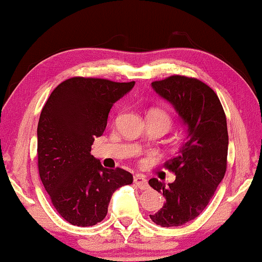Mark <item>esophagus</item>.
Instances as JSON below:
<instances>
[{
	"label": "esophagus",
	"mask_w": 262,
	"mask_h": 262,
	"mask_svg": "<svg viewBox=\"0 0 262 262\" xmlns=\"http://www.w3.org/2000/svg\"><path fill=\"white\" fill-rule=\"evenodd\" d=\"M134 184L137 187L140 188V190H147L148 188V183L146 178L142 174H136L134 178Z\"/></svg>",
	"instance_id": "esophagus-1"
}]
</instances>
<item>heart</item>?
Here are the masks:
<instances>
[{
  "label": "heart",
  "instance_id": "1",
  "mask_svg": "<svg viewBox=\"0 0 262 262\" xmlns=\"http://www.w3.org/2000/svg\"><path fill=\"white\" fill-rule=\"evenodd\" d=\"M147 118H152V119L159 120V122L164 123L167 127H170L171 123H172L171 116L168 115L166 111L163 110V108H159V107L151 108V110L148 111V114H147Z\"/></svg>",
  "mask_w": 262,
  "mask_h": 262
}]
</instances>
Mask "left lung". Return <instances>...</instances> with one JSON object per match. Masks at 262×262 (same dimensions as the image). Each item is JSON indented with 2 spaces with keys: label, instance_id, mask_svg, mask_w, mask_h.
Segmentation results:
<instances>
[{
  "label": "left lung",
  "instance_id": "1",
  "mask_svg": "<svg viewBox=\"0 0 262 262\" xmlns=\"http://www.w3.org/2000/svg\"><path fill=\"white\" fill-rule=\"evenodd\" d=\"M152 88L174 107L186 126V139L178 154L165 163L176 174L174 182L165 185L156 178L148 180L166 200L150 218L163 227L182 226L205 210L226 172V116L215 92L196 78L174 75L152 82Z\"/></svg>",
  "mask_w": 262,
  "mask_h": 262
}]
</instances>
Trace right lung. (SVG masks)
Here are the masks:
<instances>
[{"instance_id":"1","label":"right lung","mask_w":262,"mask_h":262,"mask_svg":"<svg viewBox=\"0 0 262 262\" xmlns=\"http://www.w3.org/2000/svg\"><path fill=\"white\" fill-rule=\"evenodd\" d=\"M135 82L72 77L51 92L37 126V164L43 186L56 211L75 226H94L105 218L111 195L134 177L108 170L92 156L108 112Z\"/></svg>"}]
</instances>
